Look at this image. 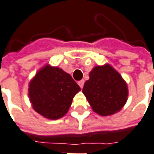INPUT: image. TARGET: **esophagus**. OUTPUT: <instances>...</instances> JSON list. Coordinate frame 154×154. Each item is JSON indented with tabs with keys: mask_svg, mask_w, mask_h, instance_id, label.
I'll return each mask as SVG.
<instances>
[{
	"mask_svg": "<svg viewBox=\"0 0 154 154\" xmlns=\"http://www.w3.org/2000/svg\"><path fill=\"white\" fill-rule=\"evenodd\" d=\"M78 84L80 88H83V87H84V85H85V80H84V79H82V80L78 82Z\"/></svg>",
	"mask_w": 154,
	"mask_h": 154,
	"instance_id": "1",
	"label": "esophagus"
}]
</instances>
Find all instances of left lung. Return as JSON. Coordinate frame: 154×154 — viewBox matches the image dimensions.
<instances>
[{
    "label": "left lung",
    "instance_id": "1",
    "mask_svg": "<svg viewBox=\"0 0 154 154\" xmlns=\"http://www.w3.org/2000/svg\"><path fill=\"white\" fill-rule=\"evenodd\" d=\"M83 93L95 112L112 115L124 106L128 96L127 85L118 72L108 65L96 66L89 73Z\"/></svg>",
    "mask_w": 154,
    "mask_h": 154
}]
</instances>
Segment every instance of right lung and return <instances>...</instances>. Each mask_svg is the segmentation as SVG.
<instances>
[{
    "label": "right lung",
    "instance_id": "right-lung-1",
    "mask_svg": "<svg viewBox=\"0 0 154 154\" xmlns=\"http://www.w3.org/2000/svg\"><path fill=\"white\" fill-rule=\"evenodd\" d=\"M80 87L70 75L60 68L46 66L30 82V102L37 112L57 120L65 116Z\"/></svg>",
    "mask_w": 154,
    "mask_h": 154
}]
</instances>
